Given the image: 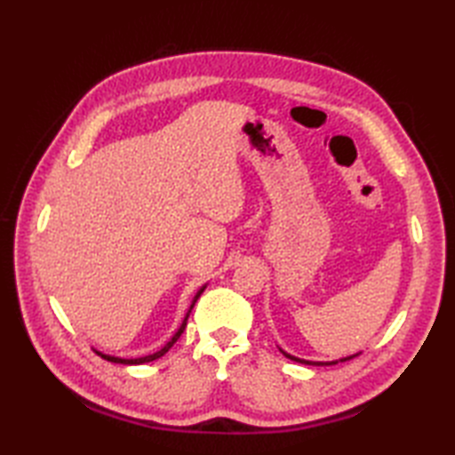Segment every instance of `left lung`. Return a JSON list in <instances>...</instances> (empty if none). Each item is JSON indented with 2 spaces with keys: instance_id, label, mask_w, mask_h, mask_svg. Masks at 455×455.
Here are the masks:
<instances>
[{
  "instance_id": "obj_1",
  "label": "left lung",
  "mask_w": 455,
  "mask_h": 455,
  "mask_svg": "<svg viewBox=\"0 0 455 455\" xmlns=\"http://www.w3.org/2000/svg\"><path fill=\"white\" fill-rule=\"evenodd\" d=\"M283 355L285 357H289V360H295V362H301V363H308V365H334V363H338V362H328V363H323V362H307V360H299V357H295V355H289L287 352H283ZM357 355V354H355ZM354 355H350V357H344L342 362H346V360H352Z\"/></svg>"
}]
</instances>
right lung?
I'll list each match as a JSON object with an SVG mask.
<instances>
[{"label": "right lung", "instance_id": "right-lung-1", "mask_svg": "<svg viewBox=\"0 0 455 455\" xmlns=\"http://www.w3.org/2000/svg\"><path fill=\"white\" fill-rule=\"evenodd\" d=\"M205 291V285H203L199 291H197V295L193 297V303H191V307H189V311H188V315H186V318H183V323H181V326L178 328V332L172 336V340L162 347V350H158L156 354H150V355H144V357H134V360H124V357H115V355H108V354H101V352H98V355H101L103 360H108V362H113V363H123V365H139V363H148V362H154V360H158V357H162L164 354H166L170 347L178 342V338L181 336V332L186 331V324H188V318H189V313H191V308H193V305L197 303V299L201 297V293Z\"/></svg>", "mask_w": 455, "mask_h": 455}]
</instances>
